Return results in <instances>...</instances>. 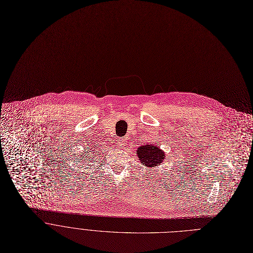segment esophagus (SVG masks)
Segmentation results:
<instances>
[{
    "mask_svg": "<svg viewBox=\"0 0 253 253\" xmlns=\"http://www.w3.org/2000/svg\"><path fill=\"white\" fill-rule=\"evenodd\" d=\"M121 140H122V141H125V140H126V138H122Z\"/></svg>",
    "mask_w": 253,
    "mask_h": 253,
    "instance_id": "1",
    "label": "esophagus"
}]
</instances>
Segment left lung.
Instances as JSON below:
<instances>
[{"instance_id": "obj_1", "label": "left lung", "mask_w": 253, "mask_h": 253, "mask_svg": "<svg viewBox=\"0 0 253 253\" xmlns=\"http://www.w3.org/2000/svg\"><path fill=\"white\" fill-rule=\"evenodd\" d=\"M140 163L149 169H154L163 164L166 154L159 147V144H154L153 142L142 144L135 151Z\"/></svg>"}]
</instances>
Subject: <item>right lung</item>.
Instances as JSON below:
<instances>
[{
	"instance_id": "obj_1",
	"label": "right lung",
	"mask_w": 253,
	"mask_h": 253,
	"mask_svg": "<svg viewBox=\"0 0 253 253\" xmlns=\"http://www.w3.org/2000/svg\"><path fill=\"white\" fill-rule=\"evenodd\" d=\"M85 155H86V154H85ZM84 159H85V158H84ZM81 160H83V158H81ZM81 160H79V161H81Z\"/></svg>"
}]
</instances>
